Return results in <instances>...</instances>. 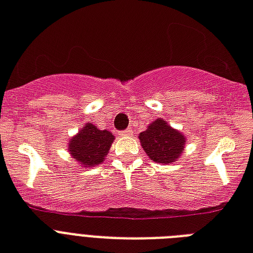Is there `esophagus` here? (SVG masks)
Listing matches in <instances>:
<instances>
[{
	"mask_svg": "<svg viewBox=\"0 0 253 253\" xmlns=\"http://www.w3.org/2000/svg\"><path fill=\"white\" fill-rule=\"evenodd\" d=\"M133 134V130L130 128H128V129H125V130H121L120 132V136H132Z\"/></svg>",
	"mask_w": 253,
	"mask_h": 253,
	"instance_id": "1",
	"label": "esophagus"
}]
</instances>
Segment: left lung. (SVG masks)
<instances>
[{
	"label": "left lung",
	"mask_w": 253,
	"mask_h": 253,
	"mask_svg": "<svg viewBox=\"0 0 253 253\" xmlns=\"http://www.w3.org/2000/svg\"><path fill=\"white\" fill-rule=\"evenodd\" d=\"M142 148L153 162L171 164L181 156L185 137L175 129L170 128L161 119L153 121L148 129L140 133Z\"/></svg>",
	"instance_id": "obj_1"
}]
</instances>
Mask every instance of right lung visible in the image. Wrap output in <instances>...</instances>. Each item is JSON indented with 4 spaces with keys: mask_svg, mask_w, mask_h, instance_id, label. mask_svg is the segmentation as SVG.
Masks as SVG:
<instances>
[{
    "mask_svg": "<svg viewBox=\"0 0 253 253\" xmlns=\"http://www.w3.org/2000/svg\"><path fill=\"white\" fill-rule=\"evenodd\" d=\"M112 142V133L100 130L97 126L88 123L83 126V130H80L78 136L70 141L68 150L84 168H91L104 161Z\"/></svg>",
    "mask_w": 253,
    "mask_h": 253,
    "instance_id": "obj_1",
    "label": "right lung"
}]
</instances>
